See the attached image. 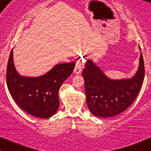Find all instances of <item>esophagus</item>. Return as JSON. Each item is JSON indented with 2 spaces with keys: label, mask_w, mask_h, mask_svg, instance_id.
I'll list each match as a JSON object with an SVG mask.
<instances>
[{
  "label": "esophagus",
  "mask_w": 151,
  "mask_h": 151,
  "mask_svg": "<svg viewBox=\"0 0 151 151\" xmlns=\"http://www.w3.org/2000/svg\"><path fill=\"white\" fill-rule=\"evenodd\" d=\"M83 61L82 60H78L76 63V66H75V68H74V73L77 74H81V71H82V69L83 67Z\"/></svg>",
  "instance_id": "obj_1"
}]
</instances>
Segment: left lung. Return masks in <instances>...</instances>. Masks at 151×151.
<instances>
[{
	"label": "left lung",
	"mask_w": 151,
	"mask_h": 151,
	"mask_svg": "<svg viewBox=\"0 0 151 151\" xmlns=\"http://www.w3.org/2000/svg\"><path fill=\"white\" fill-rule=\"evenodd\" d=\"M85 93L89 111L95 116L111 117L123 112L135 101L145 77L142 54L136 74L130 79L111 80L92 60L83 70Z\"/></svg>",
	"instance_id": "8db88e82"
}]
</instances>
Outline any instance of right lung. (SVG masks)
I'll use <instances>...</instances> for the list:
<instances>
[{
  "instance_id": "obj_1",
  "label": "right lung",
  "mask_w": 151,
  "mask_h": 151,
  "mask_svg": "<svg viewBox=\"0 0 151 151\" xmlns=\"http://www.w3.org/2000/svg\"><path fill=\"white\" fill-rule=\"evenodd\" d=\"M74 67L75 62L59 64L40 77H22L15 68L12 50L6 68L8 89L23 111L36 117H50L59 109L61 86L72 74Z\"/></svg>"
}]
</instances>
